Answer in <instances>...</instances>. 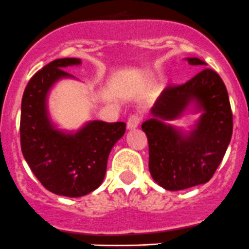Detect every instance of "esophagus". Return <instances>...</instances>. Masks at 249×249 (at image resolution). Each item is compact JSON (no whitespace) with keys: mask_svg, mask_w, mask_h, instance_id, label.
<instances>
[{"mask_svg":"<svg viewBox=\"0 0 249 249\" xmlns=\"http://www.w3.org/2000/svg\"><path fill=\"white\" fill-rule=\"evenodd\" d=\"M140 122H142V116H140L139 114H132L129 117H128V121H127L128 129L137 128Z\"/></svg>","mask_w":249,"mask_h":249,"instance_id":"obj_1","label":"esophagus"}]
</instances>
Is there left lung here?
I'll list each match as a JSON object with an SVG mask.
<instances>
[{
	"label": "left lung",
	"instance_id": "left-lung-1",
	"mask_svg": "<svg viewBox=\"0 0 249 249\" xmlns=\"http://www.w3.org/2000/svg\"><path fill=\"white\" fill-rule=\"evenodd\" d=\"M190 65H206L188 58ZM196 100L204 110L200 122L184 137L159 118L173 119ZM151 114L156 119L142 124L149 142V169L166 190L177 191L207 183L225 155L232 135V111L220 76L205 68L181 85H169L160 95Z\"/></svg>",
	"mask_w": 249,
	"mask_h": 249
}]
</instances>
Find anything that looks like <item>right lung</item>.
<instances>
[{"mask_svg": "<svg viewBox=\"0 0 249 249\" xmlns=\"http://www.w3.org/2000/svg\"><path fill=\"white\" fill-rule=\"evenodd\" d=\"M80 59H55L29 81L21 100L20 146L24 159L47 190L56 195L80 197L103 183L107 157L124 134V122L92 121L75 134L55 129L46 111L49 88L59 78L71 76L64 68Z\"/></svg>", "mask_w": 249, "mask_h": 249, "instance_id": "right-lung-1", "label": "right lung"}]
</instances>
